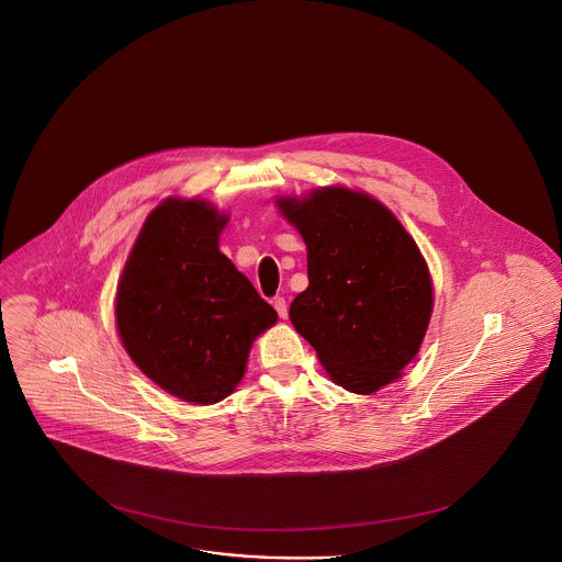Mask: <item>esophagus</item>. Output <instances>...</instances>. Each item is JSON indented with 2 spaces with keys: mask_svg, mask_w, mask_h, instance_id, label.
Segmentation results:
<instances>
[{
  "mask_svg": "<svg viewBox=\"0 0 562 562\" xmlns=\"http://www.w3.org/2000/svg\"><path fill=\"white\" fill-rule=\"evenodd\" d=\"M272 306H274V311L279 313V317H281V319H288V302H285V297H283V295L272 297Z\"/></svg>",
  "mask_w": 562,
  "mask_h": 562,
  "instance_id": "obj_1",
  "label": "esophagus"
}]
</instances>
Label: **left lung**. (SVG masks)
Instances as JSON below:
<instances>
[{
    "label": "left lung",
    "instance_id": "obj_1",
    "mask_svg": "<svg viewBox=\"0 0 562 562\" xmlns=\"http://www.w3.org/2000/svg\"><path fill=\"white\" fill-rule=\"evenodd\" d=\"M277 205L306 243L308 288L290 306L295 331L347 391L368 395L400 379L434 308L414 238L376 199L340 186Z\"/></svg>",
    "mask_w": 562,
    "mask_h": 562
}]
</instances>
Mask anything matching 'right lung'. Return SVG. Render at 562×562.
<instances>
[{
	"mask_svg": "<svg viewBox=\"0 0 562 562\" xmlns=\"http://www.w3.org/2000/svg\"><path fill=\"white\" fill-rule=\"evenodd\" d=\"M226 222L205 201H165L149 213L116 292L126 353L154 383L192 404L228 397L251 342L277 324V311L220 251Z\"/></svg>",
	"mask_w": 562,
	"mask_h": 562,
	"instance_id": "right-lung-1",
	"label": "right lung"
}]
</instances>
